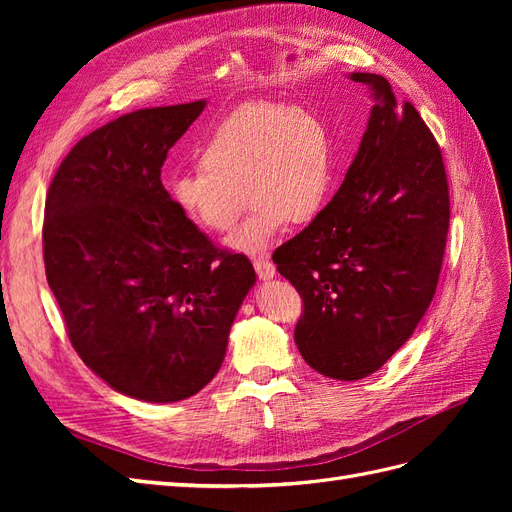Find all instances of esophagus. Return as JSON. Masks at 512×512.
I'll use <instances>...</instances> for the list:
<instances>
[{
	"label": "esophagus",
	"mask_w": 512,
	"mask_h": 512,
	"mask_svg": "<svg viewBox=\"0 0 512 512\" xmlns=\"http://www.w3.org/2000/svg\"><path fill=\"white\" fill-rule=\"evenodd\" d=\"M254 269L258 273L260 280H271V277L275 275V265L269 260V256L260 254V256H254Z\"/></svg>",
	"instance_id": "esophagus-1"
}]
</instances>
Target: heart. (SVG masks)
Returning a JSON list of instances; mask_svg holds the SVG:
<instances>
[{
  "label": "heart",
  "mask_w": 512,
  "mask_h": 512,
  "mask_svg": "<svg viewBox=\"0 0 512 512\" xmlns=\"http://www.w3.org/2000/svg\"><path fill=\"white\" fill-rule=\"evenodd\" d=\"M333 185L329 132L303 106L260 102L222 119L198 151V168L168 183L185 220L213 235L250 215L230 239L243 254H262L288 222L303 224L320 213Z\"/></svg>",
  "instance_id": "b5f03b06"
}]
</instances>
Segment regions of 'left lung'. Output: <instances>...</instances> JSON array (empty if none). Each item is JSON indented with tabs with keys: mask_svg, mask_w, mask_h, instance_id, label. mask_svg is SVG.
Instances as JSON below:
<instances>
[{
	"mask_svg": "<svg viewBox=\"0 0 512 512\" xmlns=\"http://www.w3.org/2000/svg\"><path fill=\"white\" fill-rule=\"evenodd\" d=\"M361 147L331 203L273 262L299 290L294 342L305 363L361 380L404 346L436 294L451 203L440 147L410 102L380 74Z\"/></svg>",
	"mask_w": 512,
	"mask_h": 512,
	"instance_id": "1",
	"label": "left lung"
}]
</instances>
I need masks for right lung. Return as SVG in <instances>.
<instances>
[{
	"instance_id": "right-lung-1",
	"label": "right lung",
	"mask_w": 512,
	"mask_h": 512,
	"mask_svg": "<svg viewBox=\"0 0 512 512\" xmlns=\"http://www.w3.org/2000/svg\"><path fill=\"white\" fill-rule=\"evenodd\" d=\"M205 104L141 108L87 134L44 205L46 282L74 350L117 393L156 404L213 380L256 284L247 256L218 250L160 179Z\"/></svg>"
}]
</instances>
